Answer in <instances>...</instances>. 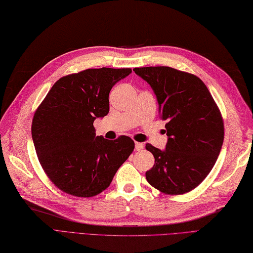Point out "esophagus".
Here are the masks:
<instances>
[{"mask_svg": "<svg viewBox=\"0 0 253 253\" xmlns=\"http://www.w3.org/2000/svg\"><path fill=\"white\" fill-rule=\"evenodd\" d=\"M134 147L136 150H142L144 148V144L140 143V142H135L134 143Z\"/></svg>", "mask_w": 253, "mask_h": 253, "instance_id": "esophagus-1", "label": "esophagus"}]
</instances>
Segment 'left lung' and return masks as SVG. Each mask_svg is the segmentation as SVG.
Instances as JSON below:
<instances>
[{"instance_id": "1", "label": "left lung", "mask_w": 253, "mask_h": 253, "mask_svg": "<svg viewBox=\"0 0 253 253\" xmlns=\"http://www.w3.org/2000/svg\"><path fill=\"white\" fill-rule=\"evenodd\" d=\"M157 95L168 142L165 150L146 144L154 157L148 183L166 194L198 187L213 168L224 141V122L203 81L167 66L134 68Z\"/></svg>"}]
</instances>
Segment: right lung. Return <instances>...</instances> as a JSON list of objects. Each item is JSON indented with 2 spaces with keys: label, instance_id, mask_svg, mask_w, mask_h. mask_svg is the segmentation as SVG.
I'll use <instances>...</instances> for the list:
<instances>
[{
  "label": "right lung",
  "instance_id": "right-lung-1",
  "mask_svg": "<svg viewBox=\"0 0 253 253\" xmlns=\"http://www.w3.org/2000/svg\"><path fill=\"white\" fill-rule=\"evenodd\" d=\"M130 68H91L56 81L35 112L32 141L40 164L58 188L91 198L109 187L134 149L129 136H95L93 122L109 112V92Z\"/></svg>",
  "mask_w": 253,
  "mask_h": 253
}]
</instances>
